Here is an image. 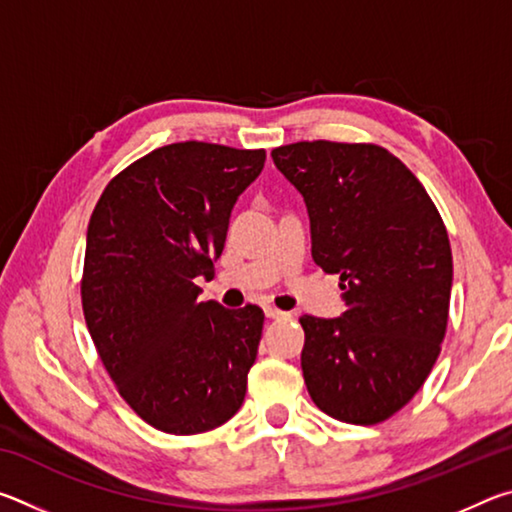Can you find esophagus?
<instances>
[{
	"instance_id": "obj_1",
	"label": "esophagus",
	"mask_w": 512,
	"mask_h": 512,
	"mask_svg": "<svg viewBox=\"0 0 512 512\" xmlns=\"http://www.w3.org/2000/svg\"><path fill=\"white\" fill-rule=\"evenodd\" d=\"M264 311H266V318H287L289 316L287 311H282V309H277V307H266Z\"/></svg>"
}]
</instances>
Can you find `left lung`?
<instances>
[{"label": "left lung", "mask_w": 512, "mask_h": 512, "mask_svg": "<svg viewBox=\"0 0 512 512\" xmlns=\"http://www.w3.org/2000/svg\"><path fill=\"white\" fill-rule=\"evenodd\" d=\"M273 162L305 196L311 257L339 273V318L302 316L300 366L320 411L379 424L420 391L440 354L452 296V248L427 189L370 142H293Z\"/></svg>", "instance_id": "left-lung-1"}]
</instances>
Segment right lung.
<instances>
[{
  "label": "right lung",
  "instance_id": "right-lung-1",
  "mask_svg": "<svg viewBox=\"0 0 512 512\" xmlns=\"http://www.w3.org/2000/svg\"><path fill=\"white\" fill-rule=\"evenodd\" d=\"M264 149L160 146L103 189L81 277L85 325L124 402L173 436L212 431L239 411L262 339L257 305L198 300L214 277L237 196Z\"/></svg>",
  "mask_w": 512,
  "mask_h": 512
}]
</instances>
